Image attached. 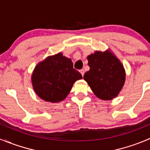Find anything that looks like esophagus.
<instances>
[{
    "label": "esophagus",
    "instance_id": "1",
    "mask_svg": "<svg viewBox=\"0 0 150 150\" xmlns=\"http://www.w3.org/2000/svg\"><path fill=\"white\" fill-rule=\"evenodd\" d=\"M80 72H81V75L83 76V75H84V70H83V69H81V70H80Z\"/></svg>",
    "mask_w": 150,
    "mask_h": 150
}]
</instances>
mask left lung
I'll use <instances>...</instances> for the list:
<instances>
[{"label": "left lung", "instance_id": "obj_1", "mask_svg": "<svg viewBox=\"0 0 150 150\" xmlns=\"http://www.w3.org/2000/svg\"><path fill=\"white\" fill-rule=\"evenodd\" d=\"M87 59L90 69L83 79L94 94L103 100L117 97L125 81V71L120 61L108 50L96 51Z\"/></svg>", "mask_w": 150, "mask_h": 150}]
</instances>
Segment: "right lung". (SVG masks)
<instances>
[{"instance_id":"obj_1","label":"right lung","mask_w":150,"mask_h":150,"mask_svg":"<svg viewBox=\"0 0 150 150\" xmlns=\"http://www.w3.org/2000/svg\"><path fill=\"white\" fill-rule=\"evenodd\" d=\"M82 78L81 74L73 68L72 60L59 53L36 65L31 81L34 91L40 98L59 103L66 98L74 83Z\"/></svg>"}]
</instances>
